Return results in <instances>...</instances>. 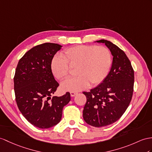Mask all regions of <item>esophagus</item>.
Instances as JSON below:
<instances>
[{
  "label": "esophagus",
  "mask_w": 152,
  "mask_h": 152,
  "mask_svg": "<svg viewBox=\"0 0 152 152\" xmlns=\"http://www.w3.org/2000/svg\"><path fill=\"white\" fill-rule=\"evenodd\" d=\"M77 94H78V92H77V91H71V92H70V95H71L72 97H75V96Z\"/></svg>",
  "instance_id": "1"
}]
</instances>
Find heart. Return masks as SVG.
Returning a JSON list of instances; mask_svg holds the SVG:
<instances>
[{
  "instance_id": "b5f03b06",
  "label": "heart",
  "mask_w": 152,
  "mask_h": 152,
  "mask_svg": "<svg viewBox=\"0 0 152 152\" xmlns=\"http://www.w3.org/2000/svg\"><path fill=\"white\" fill-rule=\"evenodd\" d=\"M77 66L78 76L69 78L62 83L61 87L65 91H78L91 86L101 83L108 75L112 65V55L104 46L79 45L68 48L64 56L57 55L51 62L53 75L63 79L68 75L69 66Z\"/></svg>"
}]
</instances>
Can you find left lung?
Masks as SVG:
<instances>
[{
	"label": "left lung",
	"mask_w": 152,
	"mask_h": 152,
	"mask_svg": "<svg viewBox=\"0 0 152 152\" xmlns=\"http://www.w3.org/2000/svg\"><path fill=\"white\" fill-rule=\"evenodd\" d=\"M96 42L105 44L113 56L106 78L90 91L83 92L86 97L83 119L99 128L116 122L126 110L134 91V72L126 55L117 46L104 39Z\"/></svg>",
	"instance_id": "left-lung-1"
}]
</instances>
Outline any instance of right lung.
<instances>
[{
  "mask_svg": "<svg viewBox=\"0 0 152 152\" xmlns=\"http://www.w3.org/2000/svg\"><path fill=\"white\" fill-rule=\"evenodd\" d=\"M62 47L55 43L33 47L20 59L15 70L14 90L18 108L29 123L39 128L57 124L64 106L71 99L69 92L51 98L59 86L51 72V62Z\"/></svg>",
  "mask_w": 152,
  "mask_h": 152,
  "instance_id": "right-lung-1",
  "label": "right lung"
}]
</instances>
